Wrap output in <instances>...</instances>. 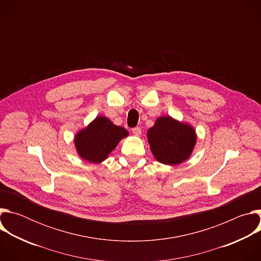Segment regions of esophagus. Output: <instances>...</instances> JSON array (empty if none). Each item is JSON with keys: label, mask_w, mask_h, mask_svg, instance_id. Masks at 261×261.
I'll return each instance as SVG.
<instances>
[{"label": "esophagus", "mask_w": 261, "mask_h": 261, "mask_svg": "<svg viewBox=\"0 0 261 261\" xmlns=\"http://www.w3.org/2000/svg\"><path fill=\"white\" fill-rule=\"evenodd\" d=\"M132 133L135 135V136H139L141 134V129L139 127H135L132 129Z\"/></svg>", "instance_id": "1"}]
</instances>
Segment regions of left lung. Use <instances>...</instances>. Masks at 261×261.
I'll list each match as a JSON object with an SVG mask.
<instances>
[{"instance_id": "1", "label": "left lung", "mask_w": 261, "mask_h": 261, "mask_svg": "<svg viewBox=\"0 0 261 261\" xmlns=\"http://www.w3.org/2000/svg\"><path fill=\"white\" fill-rule=\"evenodd\" d=\"M151 151L157 161L166 165H177L187 160L196 143L192 126L171 117H160L146 132Z\"/></svg>"}]
</instances>
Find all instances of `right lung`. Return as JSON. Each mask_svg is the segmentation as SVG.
Masks as SVG:
<instances>
[{
	"mask_svg": "<svg viewBox=\"0 0 261 261\" xmlns=\"http://www.w3.org/2000/svg\"><path fill=\"white\" fill-rule=\"evenodd\" d=\"M129 135L121 126H116L105 117H97L74 137L77 154L84 160L101 163L113 152L121 139Z\"/></svg>",
	"mask_w": 261,
	"mask_h": 261,
	"instance_id": "right-lung-1",
	"label": "right lung"
}]
</instances>
